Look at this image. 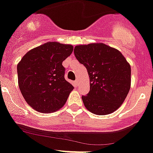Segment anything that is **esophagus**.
<instances>
[{"label":"esophagus","instance_id":"34e87169","mask_svg":"<svg viewBox=\"0 0 153 153\" xmlns=\"http://www.w3.org/2000/svg\"><path fill=\"white\" fill-rule=\"evenodd\" d=\"M75 84H76V85H78V80H76V81H75Z\"/></svg>","mask_w":153,"mask_h":153}]
</instances>
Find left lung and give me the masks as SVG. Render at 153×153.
<instances>
[{
  "mask_svg": "<svg viewBox=\"0 0 153 153\" xmlns=\"http://www.w3.org/2000/svg\"><path fill=\"white\" fill-rule=\"evenodd\" d=\"M74 53L90 78V92L82 96L85 108L96 115L117 111L131 87L129 63L120 51L101 42L76 45Z\"/></svg>",
  "mask_w": 153,
  "mask_h": 153,
  "instance_id": "1",
  "label": "left lung"
}]
</instances>
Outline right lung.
I'll return each mask as SVG.
<instances>
[{
	"label": "right lung",
	"mask_w": 153,
	"mask_h": 153,
	"mask_svg": "<svg viewBox=\"0 0 153 153\" xmlns=\"http://www.w3.org/2000/svg\"><path fill=\"white\" fill-rule=\"evenodd\" d=\"M72 45L48 42L31 49L17 65L18 83L27 103L40 113H53L67 101L73 86L64 78L62 63Z\"/></svg>",
	"instance_id": "obj_1"
}]
</instances>
